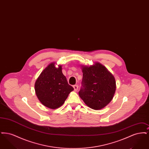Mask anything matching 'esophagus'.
Wrapping results in <instances>:
<instances>
[{"label": "esophagus", "mask_w": 149, "mask_h": 149, "mask_svg": "<svg viewBox=\"0 0 149 149\" xmlns=\"http://www.w3.org/2000/svg\"><path fill=\"white\" fill-rule=\"evenodd\" d=\"M73 87H74V91H78V85H74L73 86Z\"/></svg>", "instance_id": "1"}]
</instances>
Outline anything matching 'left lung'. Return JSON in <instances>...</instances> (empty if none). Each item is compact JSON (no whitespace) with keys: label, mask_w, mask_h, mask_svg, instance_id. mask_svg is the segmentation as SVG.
I'll use <instances>...</instances> for the list:
<instances>
[{"label":"left lung","mask_w":149,"mask_h":149,"mask_svg":"<svg viewBox=\"0 0 149 149\" xmlns=\"http://www.w3.org/2000/svg\"><path fill=\"white\" fill-rule=\"evenodd\" d=\"M83 79L79 95L86 106L98 110L108 105L116 89L113 75L99 63L90 66H82Z\"/></svg>","instance_id":"1"}]
</instances>
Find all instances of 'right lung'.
<instances>
[{
  "instance_id": "right-lung-1",
  "label": "right lung",
  "mask_w": 149,
  "mask_h": 149,
  "mask_svg": "<svg viewBox=\"0 0 149 149\" xmlns=\"http://www.w3.org/2000/svg\"><path fill=\"white\" fill-rule=\"evenodd\" d=\"M36 95L43 106L51 109L61 106L74 88L62 72V66L49 64L40 74L35 84Z\"/></svg>"
}]
</instances>
